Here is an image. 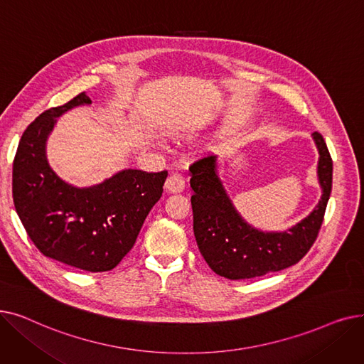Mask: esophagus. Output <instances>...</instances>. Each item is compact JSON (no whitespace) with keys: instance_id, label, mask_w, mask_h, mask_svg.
<instances>
[{"instance_id":"34e87169","label":"esophagus","mask_w":364,"mask_h":364,"mask_svg":"<svg viewBox=\"0 0 364 364\" xmlns=\"http://www.w3.org/2000/svg\"><path fill=\"white\" fill-rule=\"evenodd\" d=\"M186 181L180 174H172L165 181V190L168 193H180L184 190Z\"/></svg>"}]
</instances>
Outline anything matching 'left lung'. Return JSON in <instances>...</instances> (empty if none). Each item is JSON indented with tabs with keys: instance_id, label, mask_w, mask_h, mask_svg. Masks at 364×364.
<instances>
[{
	"instance_id": "8db88e82",
	"label": "left lung",
	"mask_w": 364,
	"mask_h": 364,
	"mask_svg": "<svg viewBox=\"0 0 364 364\" xmlns=\"http://www.w3.org/2000/svg\"><path fill=\"white\" fill-rule=\"evenodd\" d=\"M313 139L320 155L321 198L309 217L283 233H264L243 221L218 178L217 156L208 155L190 165L195 237L202 257L218 276L230 280L259 277L288 269L310 251L332 190L331 153L320 132H313Z\"/></svg>"
}]
</instances>
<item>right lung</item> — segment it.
Here are the masks:
<instances>
[{
	"instance_id": "obj_1",
	"label": "right lung",
	"mask_w": 364,
	"mask_h": 364,
	"mask_svg": "<svg viewBox=\"0 0 364 364\" xmlns=\"http://www.w3.org/2000/svg\"><path fill=\"white\" fill-rule=\"evenodd\" d=\"M81 92L43 112L18 141L13 162V200L33 245L48 258L102 273L131 251L140 228L164 192L168 171L124 169L102 184L75 187L50 168L46 143L55 118L90 105Z\"/></svg>"
}]
</instances>
